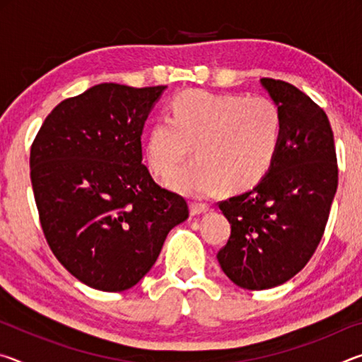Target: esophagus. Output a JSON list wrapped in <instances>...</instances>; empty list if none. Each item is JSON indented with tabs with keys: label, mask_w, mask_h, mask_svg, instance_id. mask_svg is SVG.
<instances>
[{
	"label": "esophagus",
	"mask_w": 362,
	"mask_h": 362,
	"mask_svg": "<svg viewBox=\"0 0 362 362\" xmlns=\"http://www.w3.org/2000/svg\"><path fill=\"white\" fill-rule=\"evenodd\" d=\"M207 209H209V206L206 203H198V201H193L192 204H189V212H192V216H199V214H204Z\"/></svg>",
	"instance_id": "esophagus-1"
}]
</instances>
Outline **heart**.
<instances>
[{
  "label": "heart",
  "mask_w": 362,
  "mask_h": 362,
  "mask_svg": "<svg viewBox=\"0 0 362 362\" xmlns=\"http://www.w3.org/2000/svg\"><path fill=\"white\" fill-rule=\"evenodd\" d=\"M283 134V113L268 97L187 90L170 103V116L153 121L145 151L153 173L166 175L193 146L196 159L168 179L183 194L204 196L220 185L244 192L272 170Z\"/></svg>",
  "instance_id": "b5f03b06"
}]
</instances>
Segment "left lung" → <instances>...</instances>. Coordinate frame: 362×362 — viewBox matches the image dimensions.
<instances>
[{
	"mask_svg": "<svg viewBox=\"0 0 362 362\" xmlns=\"http://www.w3.org/2000/svg\"><path fill=\"white\" fill-rule=\"evenodd\" d=\"M262 84L284 118L276 161L250 192L218 203L231 223L218 263L249 291L284 284L310 262L339 185L334 132L324 110L281 79L262 78Z\"/></svg>",
	"mask_w": 362,
	"mask_h": 362,
	"instance_id": "8db88e82",
	"label": "left lung"
}]
</instances>
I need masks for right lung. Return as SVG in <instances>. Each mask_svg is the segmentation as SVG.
Segmentation results:
<instances>
[{
    "label": "right lung",
    "mask_w": 362,
    "mask_h": 362,
    "mask_svg": "<svg viewBox=\"0 0 362 362\" xmlns=\"http://www.w3.org/2000/svg\"><path fill=\"white\" fill-rule=\"evenodd\" d=\"M166 86L102 83L59 103L30 151L45 238L86 286L131 289L155 265L168 233L188 217L183 196L142 164V132Z\"/></svg>",
    "instance_id": "1"
}]
</instances>
